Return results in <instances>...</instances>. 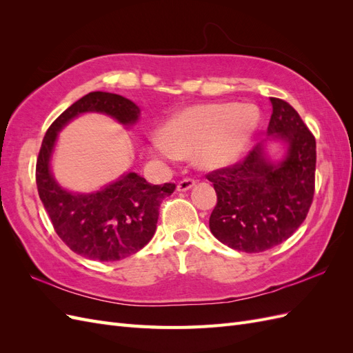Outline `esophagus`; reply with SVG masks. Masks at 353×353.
<instances>
[{"label":"esophagus","mask_w":353,"mask_h":353,"mask_svg":"<svg viewBox=\"0 0 353 353\" xmlns=\"http://www.w3.org/2000/svg\"><path fill=\"white\" fill-rule=\"evenodd\" d=\"M194 185H196V179H193V178H184V179H181L179 183H178L176 190L178 191H187V190H190L191 187H194Z\"/></svg>","instance_id":"obj_1"}]
</instances>
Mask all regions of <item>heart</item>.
Segmentation results:
<instances>
[{
  "label": "heart",
  "mask_w": 353,
  "mask_h": 353,
  "mask_svg": "<svg viewBox=\"0 0 353 353\" xmlns=\"http://www.w3.org/2000/svg\"><path fill=\"white\" fill-rule=\"evenodd\" d=\"M258 125L259 110L252 104L194 105L175 114L153 145L168 159L194 152L199 165L221 168L244 153Z\"/></svg>",
  "instance_id": "1"
}]
</instances>
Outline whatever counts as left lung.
<instances>
[{
  "label": "left lung",
  "mask_w": 353,
  "mask_h": 353,
  "mask_svg": "<svg viewBox=\"0 0 353 353\" xmlns=\"http://www.w3.org/2000/svg\"><path fill=\"white\" fill-rule=\"evenodd\" d=\"M268 134L288 144L285 159L271 163L262 144L240 162L212 170L218 203L209 227L234 250L259 253L285 241L302 225L315 193L316 143L290 104L271 97Z\"/></svg>",
  "instance_id": "1"
}]
</instances>
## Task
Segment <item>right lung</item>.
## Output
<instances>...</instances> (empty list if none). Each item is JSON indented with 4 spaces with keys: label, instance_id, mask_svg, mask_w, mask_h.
<instances>
[{
    "label": "right lung",
    "instance_id": "obj_1",
    "mask_svg": "<svg viewBox=\"0 0 353 353\" xmlns=\"http://www.w3.org/2000/svg\"><path fill=\"white\" fill-rule=\"evenodd\" d=\"M85 112L105 113L125 125L134 123L140 114L135 103L112 92L94 91L73 103L50 125L42 140L35 172L38 194L57 236L70 250L94 261H119L152 240L159 208L176 185H153L130 172L92 194L63 190L51 176L50 156L57 132Z\"/></svg>",
    "mask_w": 353,
    "mask_h": 353
}]
</instances>
